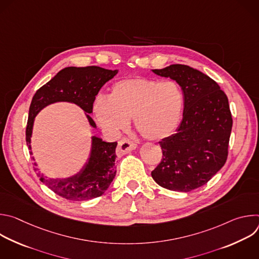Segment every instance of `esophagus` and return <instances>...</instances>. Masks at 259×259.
Returning a JSON list of instances; mask_svg holds the SVG:
<instances>
[{
    "label": "esophagus",
    "instance_id": "1",
    "mask_svg": "<svg viewBox=\"0 0 259 259\" xmlns=\"http://www.w3.org/2000/svg\"><path fill=\"white\" fill-rule=\"evenodd\" d=\"M136 146H137V144L135 142L131 141L128 138H123L119 141V144H118V147H117V155L118 156L126 155L129 152L135 150Z\"/></svg>",
    "mask_w": 259,
    "mask_h": 259
}]
</instances>
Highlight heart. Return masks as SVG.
Instances as JSON below:
<instances>
[{
    "label": "heart",
    "instance_id": "heart-1",
    "mask_svg": "<svg viewBox=\"0 0 259 259\" xmlns=\"http://www.w3.org/2000/svg\"><path fill=\"white\" fill-rule=\"evenodd\" d=\"M183 104L182 90L175 81L139 77L115 83L109 98L99 95L93 113L97 123L110 133L125 130L133 118L136 130L143 137L161 140L178 127Z\"/></svg>",
    "mask_w": 259,
    "mask_h": 259
}]
</instances>
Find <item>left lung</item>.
<instances>
[{"label": "left lung", "mask_w": 259, "mask_h": 259, "mask_svg": "<svg viewBox=\"0 0 259 259\" xmlns=\"http://www.w3.org/2000/svg\"><path fill=\"white\" fill-rule=\"evenodd\" d=\"M153 71L177 82L184 108L175 133L160 141L163 157L152 177L167 190L191 192L227 162L233 127L229 99L214 80L189 65L171 64Z\"/></svg>", "instance_id": "1"}]
</instances>
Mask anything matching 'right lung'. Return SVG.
Wrapping results in <instances>:
<instances>
[{"label":"right lung","instance_id":"1","mask_svg":"<svg viewBox=\"0 0 259 259\" xmlns=\"http://www.w3.org/2000/svg\"><path fill=\"white\" fill-rule=\"evenodd\" d=\"M117 73L118 69L110 70L99 66H69L61 69L36 91L31 99L25 130L28 149L30 150L34 117L42 108L54 102L67 101L76 103L87 114H92L95 96L100 88ZM87 119L95 128L96 125L89 115ZM117 144V142L102 141L101 138L93 136L90 158L79 174L65 179H53L45 177L39 171L40 180L56 195L69 201H86L100 197L116 176Z\"/></svg>","mask_w":259,"mask_h":259}]
</instances>
